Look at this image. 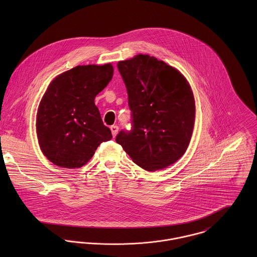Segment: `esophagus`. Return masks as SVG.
Returning <instances> with one entry per match:
<instances>
[{
  "mask_svg": "<svg viewBox=\"0 0 257 257\" xmlns=\"http://www.w3.org/2000/svg\"><path fill=\"white\" fill-rule=\"evenodd\" d=\"M110 132H111V135L113 138H115V136L117 135V132H118V127L116 125H111L110 126Z\"/></svg>",
  "mask_w": 257,
  "mask_h": 257,
  "instance_id": "1",
  "label": "esophagus"
}]
</instances>
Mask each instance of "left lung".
<instances>
[{
  "instance_id": "1",
  "label": "left lung",
  "mask_w": 257,
  "mask_h": 257,
  "mask_svg": "<svg viewBox=\"0 0 257 257\" xmlns=\"http://www.w3.org/2000/svg\"><path fill=\"white\" fill-rule=\"evenodd\" d=\"M132 110L131 131H120L116 144L147 171L163 169L187 150L195 123L191 87L176 68L147 54L118 61Z\"/></svg>"
}]
</instances>
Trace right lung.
Instances as JSON below:
<instances>
[{"instance_id": "obj_1", "label": "right lung", "mask_w": 257, "mask_h": 257, "mask_svg": "<svg viewBox=\"0 0 257 257\" xmlns=\"http://www.w3.org/2000/svg\"><path fill=\"white\" fill-rule=\"evenodd\" d=\"M112 74L110 63L79 65L49 84L38 106L37 134L42 153L53 164L82 167L97 147L111 140L94 100Z\"/></svg>"}]
</instances>
